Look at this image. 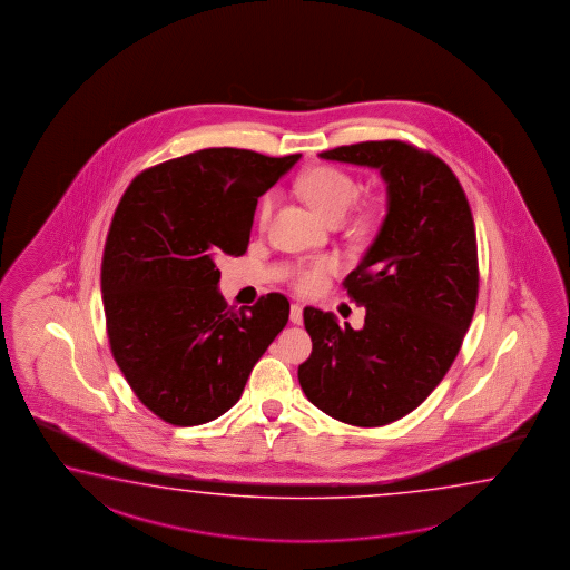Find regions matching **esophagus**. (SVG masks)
I'll list each match as a JSON object with an SVG mask.
<instances>
[{
	"label": "esophagus",
	"instance_id": "esophagus-1",
	"mask_svg": "<svg viewBox=\"0 0 570 570\" xmlns=\"http://www.w3.org/2000/svg\"><path fill=\"white\" fill-rule=\"evenodd\" d=\"M291 321L294 325H303V306L301 304H292Z\"/></svg>",
	"mask_w": 570,
	"mask_h": 570
}]
</instances>
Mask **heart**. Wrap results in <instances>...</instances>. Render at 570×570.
Returning a JSON list of instances; mask_svg holds the SVG:
<instances>
[{
  "mask_svg": "<svg viewBox=\"0 0 570 570\" xmlns=\"http://www.w3.org/2000/svg\"><path fill=\"white\" fill-rule=\"evenodd\" d=\"M296 188L314 209L331 223L345 219L351 207L360 197L361 186L357 178L341 170L337 166H314L306 170L298 180ZM278 197L276 193H266L259 207H257V222L266 225L276 209ZM373 219V210L365 209L357 217V227L370 225ZM338 269V259L335 256H318L304 259L292 272V286L301 292H318L326 284V278Z\"/></svg>",
  "mask_w": 570,
  "mask_h": 570,
  "instance_id": "heart-1",
  "label": "heart"
}]
</instances>
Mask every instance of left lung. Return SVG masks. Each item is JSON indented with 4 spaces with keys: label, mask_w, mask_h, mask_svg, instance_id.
Instances as JSON below:
<instances>
[{
    "label": "left lung",
    "mask_w": 570,
    "mask_h": 570,
    "mask_svg": "<svg viewBox=\"0 0 570 570\" xmlns=\"http://www.w3.org/2000/svg\"><path fill=\"white\" fill-rule=\"evenodd\" d=\"M377 168L387 213L343 286L365 306L360 331L313 306V353L298 367L306 397L331 419L384 426L419 407L451 370L475 313V223L453 170L400 140L361 141L318 154Z\"/></svg>",
    "instance_id": "obj_1"
}]
</instances>
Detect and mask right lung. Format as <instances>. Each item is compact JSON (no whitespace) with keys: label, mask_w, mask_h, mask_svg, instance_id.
<instances>
[{"label":"right lung","mask_w":570,"mask_h":570,"mask_svg":"<svg viewBox=\"0 0 570 570\" xmlns=\"http://www.w3.org/2000/svg\"><path fill=\"white\" fill-rule=\"evenodd\" d=\"M298 158L193 151L144 170L119 200L101 262L107 337L134 394L164 422L219 419L288 323L279 292L227 306L217 262L244 256L257 198Z\"/></svg>","instance_id":"obj_1"}]
</instances>
